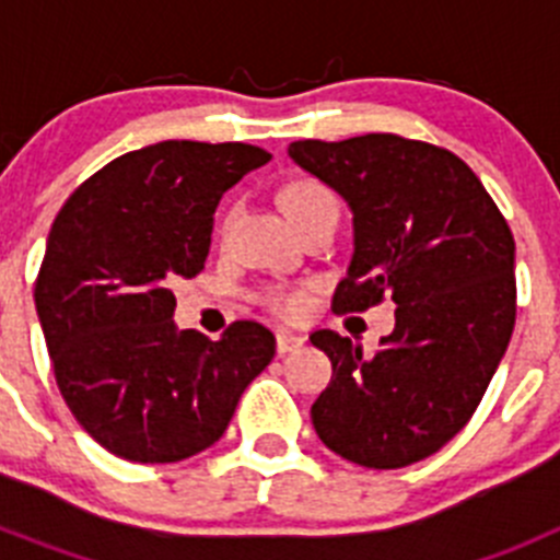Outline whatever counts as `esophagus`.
<instances>
[{
	"label": "esophagus",
	"instance_id": "34e87169",
	"mask_svg": "<svg viewBox=\"0 0 560 560\" xmlns=\"http://www.w3.org/2000/svg\"><path fill=\"white\" fill-rule=\"evenodd\" d=\"M303 336L289 334V330H277V353H291V350L303 348Z\"/></svg>",
	"mask_w": 560,
	"mask_h": 560
}]
</instances>
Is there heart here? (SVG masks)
<instances>
[{
    "label": "heart",
    "instance_id": "heart-1",
    "mask_svg": "<svg viewBox=\"0 0 560 560\" xmlns=\"http://www.w3.org/2000/svg\"><path fill=\"white\" fill-rule=\"evenodd\" d=\"M283 207L289 212V219L294 221V226L308 221L319 210H339L334 192L319 185V182H294V185L285 187ZM230 221L232 215L226 219V226H230ZM257 300L266 311H271L280 319H300L311 305V289L308 285H269V289L257 294Z\"/></svg>",
    "mask_w": 560,
    "mask_h": 560
}]
</instances>
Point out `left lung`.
I'll return each instance as SVG.
<instances>
[{
  "label": "left lung",
  "instance_id": "obj_1",
  "mask_svg": "<svg viewBox=\"0 0 560 560\" xmlns=\"http://www.w3.org/2000/svg\"><path fill=\"white\" fill-rule=\"evenodd\" d=\"M291 160L353 210L355 252L336 314L395 303V330L364 359L316 330L334 381L311 407L325 446L364 468L432 457L471 420L516 325L513 232L457 153L398 133L300 140Z\"/></svg>",
  "mask_w": 560,
  "mask_h": 560
}]
</instances>
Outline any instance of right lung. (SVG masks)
<instances>
[{
    "instance_id": "right-lung-1",
    "label": "right lung",
    "mask_w": 560,
    "mask_h": 560,
    "mask_svg": "<svg viewBox=\"0 0 560 560\" xmlns=\"http://www.w3.org/2000/svg\"><path fill=\"white\" fill-rule=\"evenodd\" d=\"M271 153L165 140L89 176L52 221L36 311L69 412L106 452L179 463L230 427L275 359V336L237 319L219 341L173 325V283L210 252L221 196Z\"/></svg>"
}]
</instances>
